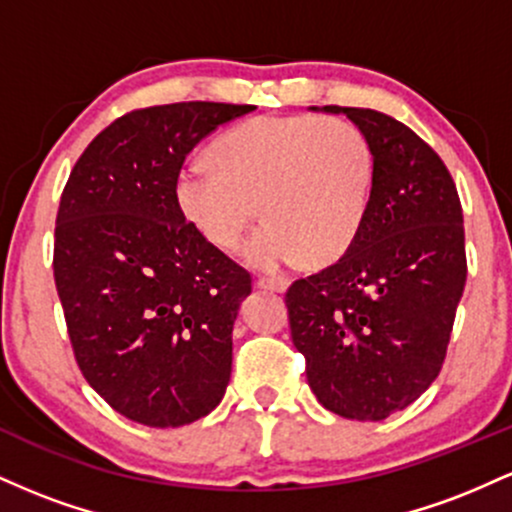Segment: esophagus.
<instances>
[{"label": "esophagus", "instance_id": "obj_1", "mask_svg": "<svg viewBox=\"0 0 512 512\" xmlns=\"http://www.w3.org/2000/svg\"><path fill=\"white\" fill-rule=\"evenodd\" d=\"M257 286L264 291L284 293L289 289V279H284V276H260V279H257Z\"/></svg>", "mask_w": 512, "mask_h": 512}]
</instances>
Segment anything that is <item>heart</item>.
Returning a JSON list of instances; mask_svg holds the SVG:
<instances>
[{"mask_svg": "<svg viewBox=\"0 0 512 512\" xmlns=\"http://www.w3.org/2000/svg\"><path fill=\"white\" fill-rule=\"evenodd\" d=\"M215 166L180 168L175 199L216 250H233L260 204L264 223L245 243L252 267H291L305 255L334 260L354 243L373 195L375 158L354 122L315 115H264L214 144Z\"/></svg>", "mask_w": 512, "mask_h": 512, "instance_id": "b5f03b06", "label": "heart"}]
</instances>
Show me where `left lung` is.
Instances as JSON below:
<instances>
[{
	"label": "left lung",
	"instance_id": "1",
	"mask_svg": "<svg viewBox=\"0 0 512 512\" xmlns=\"http://www.w3.org/2000/svg\"><path fill=\"white\" fill-rule=\"evenodd\" d=\"M322 110L366 134L373 195L349 250L286 291L291 339L322 407L383 421L443 368L467 281L462 204L445 163L407 125L368 108Z\"/></svg>",
	"mask_w": 512,
	"mask_h": 512
}]
</instances>
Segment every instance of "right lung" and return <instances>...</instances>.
<instances>
[{"mask_svg":"<svg viewBox=\"0 0 512 512\" xmlns=\"http://www.w3.org/2000/svg\"><path fill=\"white\" fill-rule=\"evenodd\" d=\"M252 110H132L86 146L64 185L52 267L76 363L137 424H192L231 380L233 322L252 279L185 219L175 180L207 134Z\"/></svg>","mask_w":512,"mask_h":512,"instance_id":"add662e5","label":"right lung"}]
</instances>
